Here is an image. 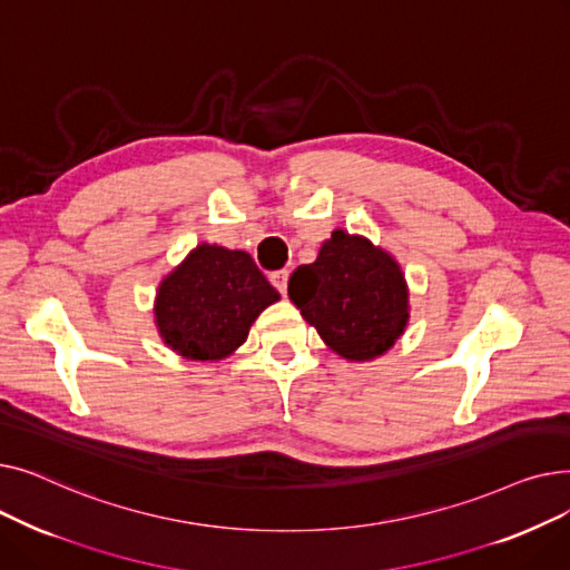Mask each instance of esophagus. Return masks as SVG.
<instances>
[{
	"label": "esophagus",
	"mask_w": 570,
	"mask_h": 570,
	"mask_svg": "<svg viewBox=\"0 0 570 570\" xmlns=\"http://www.w3.org/2000/svg\"><path fill=\"white\" fill-rule=\"evenodd\" d=\"M269 282H273V286L286 295V288H288V269H277V273L269 275Z\"/></svg>",
	"instance_id": "obj_1"
}]
</instances>
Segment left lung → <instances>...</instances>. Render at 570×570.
Wrapping results in <instances>:
<instances>
[{
    "label": "left lung",
    "mask_w": 570,
    "mask_h": 570,
    "mask_svg": "<svg viewBox=\"0 0 570 570\" xmlns=\"http://www.w3.org/2000/svg\"><path fill=\"white\" fill-rule=\"evenodd\" d=\"M288 297L346 361H370L391 348L409 318L400 265L344 230L323 243L314 263L295 267Z\"/></svg>",
    "instance_id": "left-lung-1"
}]
</instances>
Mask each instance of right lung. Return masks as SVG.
<instances>
[{
  "label": "right lung",
  "mask_w": 570,
  "mask_h": 570,
  "mask_svg": "<svg viewBox=\"0 0 570 570\" xmlns=\"http://www.w3.org/2000/svg\"><path fill=\"white\" fill-rule=\"evenodd\" d=\"M279 301L247 252L198 245L157 293L166 344L189 361H222L249 335L256 316Z\"/></svg>",
  "instance_id": "add662e5"
}]
</instances>
